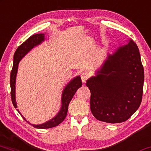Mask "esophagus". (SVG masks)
<instances>
[{"mask_svg":"<svg viewBox=\"0 0 151 151\" xmlns=\"http://www.w3.org/2000/svg\"><path fill=\"white\" fill-rule=\"evenodd\" d=\"M88 78H89V75L87 72H83V73H81V79L82 82H83V83H86V81H87V79H88Z\"/></svg>","mask_w":151,"mask_h":151,"instance_id":"34e87169","label":"esophagus"}]
</instances>
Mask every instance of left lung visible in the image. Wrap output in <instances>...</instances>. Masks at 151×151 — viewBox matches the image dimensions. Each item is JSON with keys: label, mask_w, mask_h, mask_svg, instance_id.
Masks as SVG:
<instances>
[{"label": "left lung", "mask_w": 151, "mask_h": 151, "mask_svg": "<svg viewBox=\"0 0 151 151\" xmlns=\"http://www.w3.org/2000/svg\"><path fill=\"white\" fill-rule=\"evenodd\" d=\"M144 81L138 47L130 40L113 54H108L96 76L87 80L93 115L109 123L126 121L140 106Z\"/></svg>", "instance_id": "8db88e82"}]
</instances>
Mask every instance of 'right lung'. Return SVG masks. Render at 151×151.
<instances>
[{"instance_id": "obj_1", "label": "right lung", "mask_w": 151, "mask_h": 151, "mask_svg": "<svg viewBox=\"0 0 151 151\" xmlns=\"http://www.w3.org/2000/svg\"><path fill=\"white\" fill-rule=\"evenodd\" d=\"M45 40V34L40 33V34H35L30 36L28 37L24 43H22L18 48L17 49L16 51H15L14 55V60H13V67L12 70L11 71L10 74V88H11V98H12V102L13 105L15 108L17 107L16 100H15V83H16V76L17 73V70H18V64L22 58L24 57L25 55L28 52L31 50L34 47L37 46L40 44L42 43V42ZM82 82L81 80V77L79 76H77L74 79H72L66 86L65 87L63 90V92L62 93V98H61V108H60V111L58 113V114L51 119L50 121L46 122V123L41 124V125H32L29 122H28L26 120L24 116H22V114L19 111V113L23 118L26 121H27L28 123L33 125L34 127L38 129H47L51 128V127H56L59 124L61 123L64 119L65 118L67 114H68V105H69L70 101L73 98L74 95L75 94L77 90L79 88L81 87Z\"/></svg>"}]
</instances>
